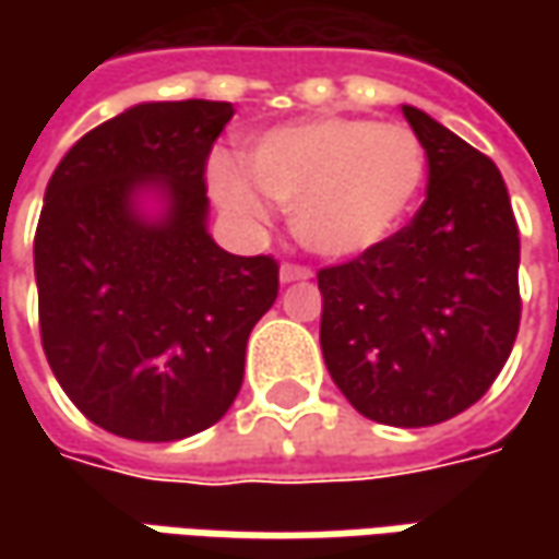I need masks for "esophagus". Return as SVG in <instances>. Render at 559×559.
Segmentation results:
<instances>
[{
    "mask_svg": "<svg viewBox=\"0 0 559 559\" xmlns=\"http://www.w3.org/2000/svg\"><path fill=\"white\" fill-rule=\"evenodd\" d=\"M298 280H311V270L298 267V264H283L280 267V283H298Z\"/></svg>",
    "mask_w": 559,
    "mask_h": 559,
    "instance_id": "1",
    "label": "esophagus"
}]
</instances>
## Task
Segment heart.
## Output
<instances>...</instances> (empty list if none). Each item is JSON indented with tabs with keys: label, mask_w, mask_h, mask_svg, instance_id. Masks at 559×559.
<instances>
[{
	"label": "heart",
	"mask_w": 559,
	"mask_h": 559,
	"mask_svg": "<svg viewBox=\"0 0 559 559\" xmlns=\"http://www.w3.org/2000/svg\"><path fill=\"white\" fill-rule=\"evenodd\" d=\"M204 180L233 221L264 224L267 195L289 207L301 246L345 261L382 246L407 221L426 180V148L404 123L292 120L251 140L246 167L211 155Z\"/></svg>",
	"instance_id": "heart-1"
}]
</instances>
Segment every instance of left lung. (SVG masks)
Instances as JSON below:
<instances>
[{
  "label": "left lung",
  "instance_id": "1",
  "mask_svg": "<svg viewBox=\"0 0 559 559\" xmlns=\"http://www.w3.org/2000/svg\"><path fill=\"white\" fill-rule=\"evenodd\" d=\"M426 148L417 217L382 246L317 273L320 348L367 419L417 429L457 417L501 373L520 330V229L491 158L414 105Z\"/></svg>",
  "mask_w": 559,
  "mask_h": 559
}]
</instances>
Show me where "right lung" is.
<instances>
[{
	"instance_id": "right-lung-1",
	"label": "right lung",
	"mask_w": 559,
	"mask_h": 559,
	"mask_svg": "<svg viewBox=\"0 0 559 559\" xmlns=\"http://www.w3.org/2000/svg\"><path fill=\"white\" fill-rule=\"evenodd\" d=\"M229 102H140L55 167L33 239L39 333L58 385L120 439L180 441L242 389L276 261L207 233L204 162Z\"/></svg>"
}]
</instances>
